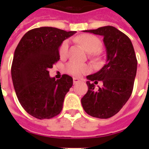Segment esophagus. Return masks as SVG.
I'll use <instances>...</instances> for the list:
<instances>
[{
    "instance_id": "34e87169",
    "label": "esophagus",
    "mask_w": 149,
    "mask_h": 149,
    "mask_svg": "<svg viewBox=\"0 0 149 149\" xmlns=\"http://www.w3.org/2000/svg\"><path fill=\"white\" fill-rule=\"evenodd\" d=\"M80 82L79 79L77 78V77H73V84H77V83H79Z\"/></svg>"
}]
</instances>
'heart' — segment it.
I'll use <instances>...</instances> for the list:
<instances>
[{"label":"heart","mask_w":149,"mask_h":149,"mask_svg":"<svg viewBox=\"0 0 149 149\" xmlns=\"http://www.w3.org/2000/svg\"><path fill=\"white\" fill-rule=\"evenodd\" d=\"M77 42L83 45V47L89 52H97L101 46V42L97 37L92 35H82L77 38ZM69 49V40H65L59 47V55L61 57H65L67 55ZM91 67L88 65L79 63L75 61H70L65 65V71L73 76H79L82 73L88 72Z\"/></svg>","instance_id":"obj_1"}]
</instances>
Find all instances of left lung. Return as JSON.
Returning <instances> with one entry per match:
<instances>
[{"instance_id":"8db88e82","label":"left lung","mask_w":149,"mask_h":149,"mask_svg":"<svg viewBox=\"0 0 149 149\" xmlns=\"http://www.w3.org/2000/svg\"><path fill=\"white\" fill-rule=\"evenodd\" d=\"M84 31L104 37L107 62L97 72L86 77L88 91L81 99L82 106L92 117L111 118L132 95L138 64L134 47L130 38L113 26ZM98 81L103 82V86L96 91L94 84Z\"/></svg>"}]
</instances>
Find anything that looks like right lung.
Returning <instances> with one entry per match:
<instances>
[{
	"label": "right lung",
	"mask_w": 149,
	"mask_h": 149,
	"mask_svg": "<svg viewBox=\"0 0 149 149\" xmlns=\"http://www.w3.org/2000/svg\"><path fill=\"white\" fill-rule=\"evenodd\" d=\"M76 32L41 27L28 31L18 43L11 77L17 99L30 115L49 119L62 111L72 78L66 74L59 79L52 78L49 69L59 60L58 49L63 41Z\"/></svg>",
	"instance_id": "obj_1"
}]
</instances>
